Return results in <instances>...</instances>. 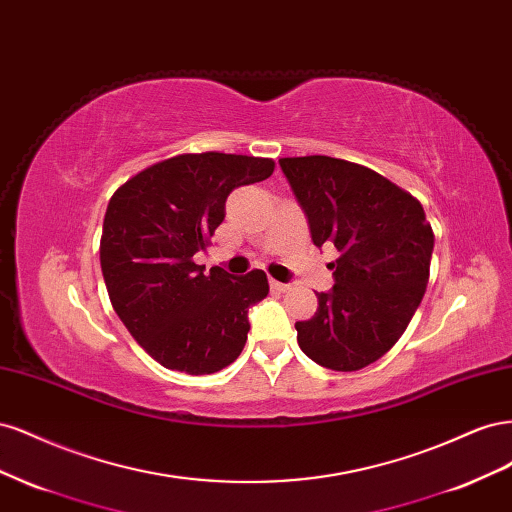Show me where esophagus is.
I'll return each instance as SVG.
<instances>
[{"label":"esophagus","mask_w":512,"mask_h":512,"mask_svg":"<svg viewBox=\"0 0 512 512\" xmlns=\"http://www.w3.org/2000/svg\"><path fill=\"white\" fill-rule=\"evenodd\" d=\"M269 284H271V288H273V290H277V292H286V290H290V284H284V282L269 280Z\"/></svg>","instance_id":"1"}]
</instances>
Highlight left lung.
Listing matches in <instances>:
<instances>
[{"label":"left lung","instance_id":"8db88e82","mask_svg":"<svg viewBox=\"0 0 512 512\" xmlns=\"http://www.w3.org/2000/svg\"><path fill=\"white\" fill-rule=\"evenodd\" d=\"M314 245H335V286L294 324L301 350L333 371L378 361L404 335L429 282L433 230L423 205L376 170L329 156L282 158Z\"/></svg>","mask_w":512,"mask_h":512}]
</instances>
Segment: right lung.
Masks as SVG:
<instances>
[{
    "mask_svg": "<svg viewBox=\"0 0 512 512\" xmlns=\"http://www.w3.org/2000/svg\"><path fill=\"white\" fill-rule=\"evenodd\" d=\"M269 158L181 153L119 185L106 207L100 265L113 309L162 367L215 374L241 354L247 312L269 294L267 273L241 277L194 262L224 220L228 194L273 175Z\"/></svg>",
    "mask_w": 512,
    "mask_h": 512,
    "instance_id": "obj_1",
    "label": "right lung"
}]
</instances>
